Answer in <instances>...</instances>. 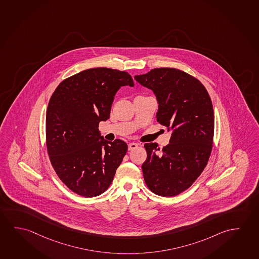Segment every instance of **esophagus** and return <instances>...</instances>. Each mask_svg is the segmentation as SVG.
<instances>
[{
  "label": "esophagus",
  "mask_w": 259,
  "mask_h": 259,
  "mask_svg": "<svg viewBox=\"0 0 259 259\" xmlns=\"http://www.w3.org/2000/svg\"><path fill=\"white\" fill-rule=\"evenodd\" d=\"M138 148V144L130 143L128 144V150H134Z\"/></svg>",
  "instance_id": "obj_1"
}]
</instances>
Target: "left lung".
Returning <instances> with one entry per match:
<instances>
[{"instance_id":"1","label":"left lung","mask_w":259,"mask_h":259,"mask_svg":"<svg viewBox=\"0 0 259 259\" xmlns=\"http://www.w3.org/2000/svg\"><path fill=\"white\" fill-rule=\"evenodd\" d=\"M152 90L158 103L156 120L172 132L167 146L146 143L144 180L159 196H176L188 189L209 160L214 134L211 100L204 85L193 75L176 68H154L135 75Z\"/></svg>"}]
</instances>
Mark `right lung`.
<instances>
[{"mask_svg": "<svg viewBox=\"0 0 259 259\" xmlns=\"http://www.w3.org/2000/svg\"><path fill=\"white\" fill-rule=\"evenodd\" d=\"M133 87L132 75L98 67L62 81L51 96L46 116V143L59 179L74 193L95 197L111 185L127 150L123 140L103 139L100 121L110 118L121 87Z\"/></svg>", "mask_w": 259, "mask_h": 259, "instance_id": "right-lung-1", "label": "right lung"}]
</instances>
